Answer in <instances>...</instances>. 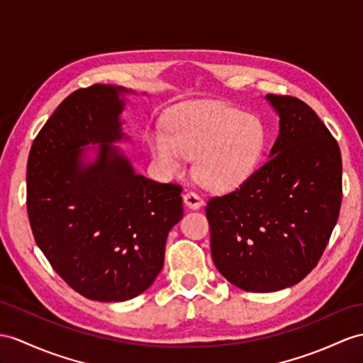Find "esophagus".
Here are the masks:
<instances>
[{"label":"esophagus","mask_w":363,"mask_h":363,"mask_svg":"<svg viewBox=\"0 0 363 363\" xmlns=\"http://www.w3.org/2000/svg\"><path fill=\"white\" fill-rule=\"evenodd\" d=\"M183 201L189 209H200L203 206V200L196 192H186L183 196Z\"/></svg>","instance_id":"obj_1"}]
</instances>
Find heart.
<instances>
[{"label": "heart", "mask_w": 363, "mask_h": 363, "mask_svg": "<svg viewBox=\"0 0 363 363\" xmlns=\"http://www.w3.org/2000/svg\"><path fill=\"white\" fill-rule=\"evenodd\" d=\"M146 143L158 172L167 179L183 174L188 158H196L199 183L225 192L251 179L267 147V132L255 115L200 101L174 112L166 130H149Z\"/></svg>", "instance_id": "b5f03b06"}]
</instances>
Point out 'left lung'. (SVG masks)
<instances>
[{
  "label": "left lung",
  "mask_w": 363,
  "mask_h": 363,
  "mask_svg": "<svg viewBox=\"0 0 363 363\" xmlns=\"http://www.w3.org/2000/svg\"><path fill=\"white\" fill-rule=\"evenodd\" d=\"M279 137L240 188L206 205L216 268L237 288L272 293L298 284L320 260L342 203V157L317 113L268 94Z\"/></svg>",
  "instance_id": "obj_1"
}]
</instances>
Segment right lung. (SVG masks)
<instances>
[{"label":"right lung","mask_w":363,"mask_h":363,"mask_svg":"<svg viewBox=\"0 0 363 363\" xmlns=\"http://www.w3.org/2000/svg\"><path fill=\"white\" fill-rule=\"evenodd\" d=\"M129 94L112 84L70 94L33 140L26 174L38 248L70 288L99 302H125L152 285L183 217L182 186L137 174L113 145L129 138L120 118ZM89 144L99 145L94 161Z\"/></svg>","instance_id":"1"}]
</instances>
